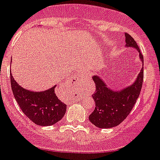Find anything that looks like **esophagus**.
Returning a JSON list of instances; mask_svg holds the SVG:
<instances>
[{
    "instance_id": "esophagus-1",
    "label": "esophagus",
    "mask_w": 160,
    "mask_h": 160,
    "mask_svg": "<svg viewBox=\"0 0 160 160\" xmlns=\"http://www.w3.org/2000/svg\"><path fill=\"white\" fill-rule=\"evenodd\" d=\"M80 80V75H76V76H73V80H72V81L74 82H77L79 81V80Z\"/></svg>"
}]
</instances>
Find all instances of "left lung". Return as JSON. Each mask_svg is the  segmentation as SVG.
Wrapping results in <instances>:
<instances>
[{"label": "left lung", "mask_w": 160, "mask_h": 160, "mask_svg": "<svg viewBox=\"0 0 160 160\" xmlns=\"http://www.w3.org/2000/svg\"><path fill=\"white\" fill-rule=\"evenodd\" d=\"M126 46L138 50L139 57L143 63V55L139 47L129 34H125ZM143 67L134 84L120 92H113L100 77H92L96 84V92L92 98L96 103L95 109L89 115L90 122L99 128H112L118 126L130 114L136 101L139 97L143 82Z\"/></svg>", "instance_id": "1"}]
</instances>
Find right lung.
Listing matches in <instances>:
<instances>
[{
    "label": "right lung",
    "mask_w": 160,
    "mask_h": 160,
    "mask_svg": "<svg viewBox=\"0 0 160 160\" xmlns=\"http://www.w3.org/2000/svg\"><path fill=\"white\" fill-rule=\"evenodd\" d=\"M10 83L13 96L22 112L38 126H52L64 116L67 105L55 94V87L44 92H32L22 88L12 75Z\"/></svg>",
    "instance_id": "1"
}]
</instances>
